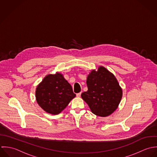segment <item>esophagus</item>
Here are the masks:
<instances>
[{"label":"esophagus","instance_id":"1","mask_svg":"<svg viewBox=\"0 0 157 157\" xmlns=\"http://www.w3.org/2000/svg\"><path fill=\"white\" fill-rule=\"evenodd\" d=\"M81 92L77 94H76V96H78V97H80V96H81Z\"/></svg>","mask_w":157,"mask_h":157}]
</instances>
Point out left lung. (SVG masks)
I'll return each instance as SVG.
<instances>
[{
	"label": "left lung",
	"instance_id": "8db88e82",
	"mask_svg": "<svg viewBox=\"0 0 157 157\" xmlns=\"http://www.w3.org/2000/svg\"><path fill=\"white\" fill-rule=\"evenodd\" d=\"M88 90L81 94L94 115L107 117L118 107L123 95L122 89L115 76L105 68L92 70L87 79Z\"/></svg>",
	"mask_w": 157,
	"mask_h": 157
}]
</instances>
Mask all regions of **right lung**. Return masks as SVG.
I'll use <instances>...</instances> for the list:
<instances>
[{"label":"right lung","mask_w":157,"mask_h":157,"mask_svg":"<svg viewBox=\"0 0 157 157\" xmlns=\"http://www.w3.org/2000/svg\"><path fill=\"white\" fill-rule=\"evenodd\" d=\"M76 96L71 85L63 75H48L38 85L36 90L37 104L45 112L57 115Z\"/></svg>","instance_id":"right-lung-1"}]
</instances>
